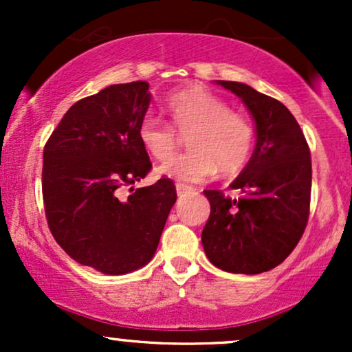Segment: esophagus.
I'll return each mask as SVG.
<instances>
[{"label": "esophagus", "instance_id": "esophagus-1", "mask_svg": "<svg viewBox=\"0 0 352 352\" xmlns=\"http://www.w3.org/2000/svg\"><path fill=\"white\" fill-rule=\"evenodd\" d=\"M175 188H177V193H179V195H184V193H187V192H190V187H187V185H184V184H177L175 185Z\"/></svg>", "mask_w": 352, "mask_h": 352}]
</instances>
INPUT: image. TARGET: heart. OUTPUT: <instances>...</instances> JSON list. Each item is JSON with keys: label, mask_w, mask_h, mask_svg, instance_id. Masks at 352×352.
I'll list each match as a JSON object with an SVG mask.
<instances>
[{"label": "heart", "mask_w": 352, "mask_h": 352, "mask_svg": "<svg viewBox=\"0 0 352 352\" xmlns=\"http://www.w3.org/2000/svg\"><path fill=\"white\" fill-rule=\"evenodd\" d=\"M165 109L177 131H190V151L160 165L162 175L180 184H197L215 175L218 167L230 175L246 164L253 147V127L245 116L228 111L225 100L204 87H190L172 94ZM137 134L153 159L164 160L175 151V131L160 120L147 117Z\"/></svg>", "instance_id": "1"}]
</instances>
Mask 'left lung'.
<instances>
[{"label": "left lung", "instance_id": "obj_1", "mask_svg": "<svg viewBox=\"0 0 352 352\" xmlns=\"http://www.w3.org/2000/svg\"><path fill=\"white\" fill-rule=\"evenodd\" d=\"M248 109L256 144L230 188L204 190L210 217L201 232L205 254L228 273L258 274L286 260L305 232L311 199V153L300 124L280 100L235 80H217Z\"/></svg>", "mask_w": 352, "mask_h": 352}]
</instances>
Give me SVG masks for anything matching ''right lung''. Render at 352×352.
Returning <instances> with one entry per match:
<instances>
[{"mask_svg": "<svg viewBox=\"0 0 352 352\" xmlns=\"http://www.w3.org/2000/svg\"><path fill=\"white\" fill-rule=\"evenodd\" d=\"M151 100L145 80L109 86L78 100L44 145L52 236L72 260L104 274L132 273L152 260L177 200L170 179L120 197L152 168L137 134Z\"/></svg>", "mask_w": 352, "mask_h": 352, "instance_id": "right-lung-1", "label": "right lung"}]
</instances>
